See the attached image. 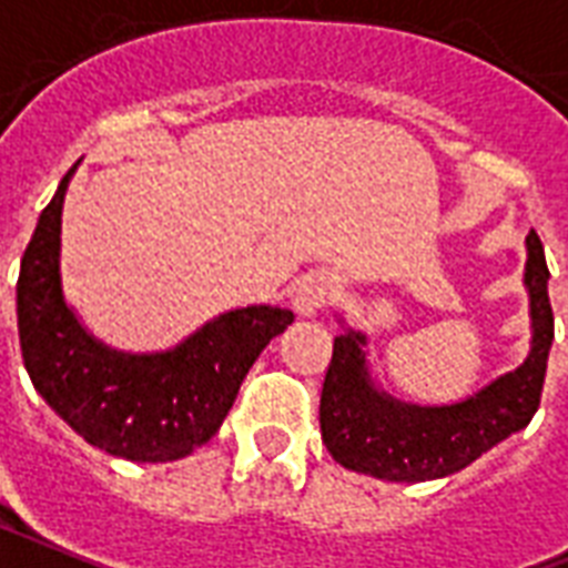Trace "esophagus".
<instances>
[{
	"instance_id": "obj_1",
	"label": "esophagus",
	"mask_w": 568,
	"mask_h": 568,
	"mask_svg": "<svg viewBox=\"0 0 568 568\" xmlns=\"http://www.w3.org/2000/svg\"><path fill=\"white\" fill-rule=\"evenodd\" d=\"M333 294V280L331 276L324 274H310L303 276L301 283H297V288H294V313L303 315V318H313V315H318V310H322L324 303L331 301Z\"/></svg>"
}]
</instances>
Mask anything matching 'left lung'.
<instances>
[{
	"instance_id": "8db88e82",
	"label": "left lung",
	"mask_w": 568,
	"mask_h": 568,
	"mask_svg": "<svg viewBox=\"0 0 568 568\" xmlns=\"http://www.w3.org/2000/svg\"><path fill=\"white\" fill-rule=\"evenodd\" d=\"M525 246L530 352L474 396L449 405H417L389 396L372 375L369 336L348 327L342 315L336 318L342 333L333 342L318 419L324 447L342 467L389 483L440 479L474 465L534 419L554 342V315L542 241L530 232Z\"/></svg>"
}]
</instances>
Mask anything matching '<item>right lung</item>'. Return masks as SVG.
Here are the masks:
<instances>
[{
  "instance_id": "1",
  "label": "right lung",
  "mask_w": 568,
  "mask_h": 568,
  "mask_svg": "<svg viewBox=\"0 0 568 568\" xmlns=\"http://www.w3.org/2000/svg\"><path fill=\"white\" fill-rule=\"evenodd\" d=\"M77 166L38 216L20 262L23 366L85 444L128 462H175L214 438L255 357L294 313L267 303L229 310L163 352H121L98 339L62 285V207Z\"/></svg>"
}]
</instances>
